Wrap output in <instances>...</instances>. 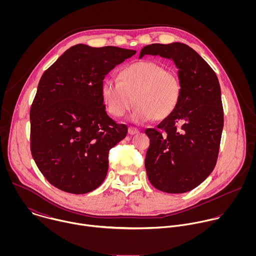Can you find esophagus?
I'll return each mask as SVG.
<instances>
[{
	"label": "esophagus",
	"instance_id": "1",
	"mask_svg": "<svg viewBox=\"0 0 256 256\" xmlns=\"http://www.w3.org/2000/svg\"><path fill=\"white\" fill-rule=\"evenodd\" d=\"M128 134H138V130L136 128H134V126H130V128H128Z\"/></svg>",
	"mask_w": 256,
	"mask_h": 256
}]
</instances>
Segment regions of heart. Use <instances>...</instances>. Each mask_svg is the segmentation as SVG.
Instances as JSON below:
<instances>
[{"mask_svg":"<svg viewBox=\"0 0 256 256\" xmlns=\"http://www.w3.org/2000/svg\"><path fill=\"white\" fill-rule=\"evenodd\" d=\"M181 94L178 76L152 60H140L122 68L118 81L107 79L101 85L108 112L124 116L136 104L130 120L136 124L162 120L176 109Z\"/></svg>","mask_w":256,"mask_h":256,"instance_id":"heart-1","label":"heart"}]
</instances>
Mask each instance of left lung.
<instances>
[{
  "label": "left lung",
  "mask_w": 256,
  "mask_h": 256,
  "mask_svg": "<svg viewBox=\"0 0 256 256\" xmlns=\"http://www.w3.org/2000/svg\"><path fill=\"white\" fill-rule=\"evenodd\" d=\"M173 60L181 94L173 114L156 128H147L150 147L144 167L151 184L164 192L184 194L214 170L224 126L221 88L216 72L184 44H154L142 48L144 56Z\"/></svg>",
  "instance_id": "obj_1"
}]
</instances>
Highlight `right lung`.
<instances>
[{"instance_id":"obj_1","label":"right lung","mask_w":256,"mask_h":256,"mask_svg":"<svg viewBox=\"0 0 256 256\" xmlns=\"http://www.w3.org/2000/svg\"><path fill=\"white\" fill-rule=\"evenodd\" d=\"M136 52L76 44L44 72L30 109V146L40 172L74 194L96 190L108 171V152L128 134L109 118L101 95L105 76Z\"/></svg>"}]
</instances>
